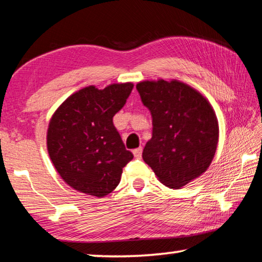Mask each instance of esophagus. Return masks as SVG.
I'll list each match as a JSON object with an SVG mask.
<instances>
[{"instance_id": "obj_1", "label": "esophagus", "mask_w": 262, "mask_h": 262, "mask_svg": "<svg viewBox=\"0 0 262 262\" xmlns=\"http://www.w3.org/2000/svg\"><path fill=\"white\" fill-rule=\"evenodd\" d=\"M142 147H140V148H136V149H134L133 150V154H134V156H135V158H141V156H142Z\"/></svg>"}]
</instances>
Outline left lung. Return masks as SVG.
Instances as JSON below:
<instances>
[{"mask_svg": "<svg viewBox=\"0 0 262 262\" xmlns=\"http://www.w3.org/2000/svg\"><path fill=\"white\" fill-rule=\"evenodd\" d=\"M136 89L152 118V136L142 157L164 185L178 189L201 176L214 158V110L200 92L179 81H144Z\"/></svg>", "mask_w": 262, "mask_h": 262, "instance_id": "obj_1", "label": "left lung"}]
</instances>
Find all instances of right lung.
Here are the masks:
<instances>
[{
	"instance_id": "obj_1",
	"label": "right lung",
	"mask_w": 262,
	"mask_h": 262,
	"mask_svg": "<svg viewBox=\"0 0 262 262\" xmlns=\"http://www.w3.org/2000/svg\"><path fill=\"white\" fill-rule=\"evenodd\" d=\"M133 83L90 85L75 92L53 114L47 149L61 178L92 196H105L120 183L122 168L133 159L113 117L125 106Z\"/></svg>"
}]
</instances>
